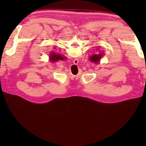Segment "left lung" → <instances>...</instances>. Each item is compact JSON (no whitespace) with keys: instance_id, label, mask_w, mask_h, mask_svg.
Wrapping results in <instances>:
<instances>
[{"instance_id":"1","label":"left lung","mask_w":146,"mask_h":146,"mask_svg":"<svg viewBox=\"0 0 146 146\" xmlns=\"http://www.w3.org/2000/svg\"><path fill=\"white\" fill-rule=\"evenodd\" d=\"M104 55V52H101V51H100L98 53L93 54V55H92V56H90L89 59H90V60L91 62L98 64L99 62H100L101 58L103 57Z\"/></svg>"}]
</instances>
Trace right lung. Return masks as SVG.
<instances>
[{
    "instance_id": "add662e5",
    "label": "right lung",
    "mask_w": 146,
    "mask_h": 146,
    "mask_svg": "<svg viewBox=\"0 0 146 146\" xmlns=\"http://www.w3.org/2000/svg\"><path fill=\"white\" fill-rule=\"evenodd\" d=\"M49 59L50 60L51 62H55L58 60H64L66 59V57H64L63 55H61L60 53H55V51L51 52L49 53Z\"/></svg>"
}]
</instances>
